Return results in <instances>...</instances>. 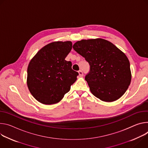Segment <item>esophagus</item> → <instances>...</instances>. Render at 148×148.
Wrapping results in <instances>:
<instances>
[{
	"label": "esophagus",
	"instance_id": "esophagus-1",
	"mask_svg": "<svg viewBox=\"0 0 148 148\" xmlns=\"http://www.w3.org/2000/svg\"><path fill=\"white\" fill-rule=\"evenodd\" d=\"M78 73H79V75L80 76H83V72H82V71H79L78 72Z\"/></svg>",
	"mask_w": 148,
	"mask_h": 148
}]
</instances>
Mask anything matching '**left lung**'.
I'll return each instance as SVG.
<instances>
[{
    "instance_id": "obj_1",
    "label": "left lung",
    "mask_w": 148,
    "mask_h": 148,
    "mask_svg": "<svg viewBox=\"0 0 148 148\" xmlns=\"http://www.w3.org/2000/svg\"><path fill=\"white\" fill-rule=\"evenodd\" d=\"M74 50L90 64L85 76L91 93L102 101H115L125 93L132 79L126 55L110 42L101 39H82Z\"/></svg>"
}]
</instances>
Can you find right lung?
I'll return each instance as SVG.
<instances>
[{"instance_id":"obj_1","label":"right lung","mask_w":148,"mask_h":148,"mask_svg":"<svg viewBox=\"0 0 148 148\" xmlns=\"http://www.w3.org/2000/svg\"><path fill=\"white\" fill-rule=\"evenodd\" d=\"M71 41H57L43 47L27 67V85L35 99L45 105L59 102L75 83L79 73L65 60L71 52Z\"/></svg>"}]
</instances>
